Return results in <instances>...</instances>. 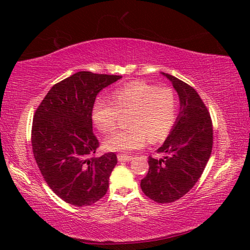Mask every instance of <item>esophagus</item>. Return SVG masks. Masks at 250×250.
Masks as SVG:
<instances>
[{"label":"esophagus","mask_w":250,"mask_h":250,"mask_svg":"<svg viewBox=\"0 0 250 250\" xmlns=\"http://www.w3.org/2000/svg\"><path fill=\"white\" fill-rule=\"evenodd\" d=\"M118 161H120V162H129V161L132 160L133 158L130 155H126V154H118Z\"/></svg>","instance_id":"34e87169"}]
</instances>
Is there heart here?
<instances>
[{
    "instance_id": "obj_1",
    "label": "heart",
    "mask_w": 250,
    "mask_h": 250,
    "mask_svg": "<svg viewBox=\"0 0 250 250\" xmlns=\"http://www.w3.org/2000/svg\"><path fill=\"white\" fill-rule=\"evenodd\" d=\"M111 99L99 98L92 107V121L101 133H111L120 113H128L129 128L117 131L104 141L110 151L128 152L142 147L151 139H166L176 121L177 98L171 88H159L145 82L117 87Z\"/></svg>"
}]
</instances>
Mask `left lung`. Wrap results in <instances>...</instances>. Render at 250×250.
<instances>
[{"instance_id":"1","label":"left lung","mask_w":250,"mask_h":250,"mask_svg":"<svg viewBox=\"0 0 250 250\" xmlns=\"http://www.w3.org/2000/svg\"><path fill=\"white\" fill-rule=\"evenodd\" d=\"M170 79L180 97V112L170 135L149 156V172L141 180L146 195L156 203H172L184 196L203 174L213 149V124L205 104L193 87L174 76Z\"/></svg>"}]
</instances>
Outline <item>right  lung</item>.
<instances>
[{
    "label": "right lung",
    "instance_id": "1",
    "mask_svg": "<svg viewBox=\"0 0 250 250\" xmlns=\"http://www.w3.org/2000/svg\"><path fill=\"white\" fill-rule=\"evenodd\" d=\"M121 76L78 71L54 84L33 118V154L44 180L66 203L83 207L105 195L117 164L113 152L96 156L92 131L97 95Z\"/></svg>",
    "mask_w": 250,
    "mask_h": 250
}]
</instances>
